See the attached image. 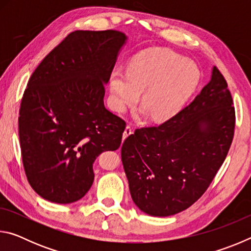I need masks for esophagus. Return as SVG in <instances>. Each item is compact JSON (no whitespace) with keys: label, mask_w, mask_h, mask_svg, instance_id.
<instances>
[{"label":"esophagus","mask_w":251,"mask_h":251,"mask_svg":"<svg viewBox=\"0 0 251 251\" xmlns=\"http://www.w3.org/2000/svg\"><path fill=\"white\" fill-rule=\"evenodd\" d=\"M131 134H133V128H131V127H130L129 125H127V126L125 127L124 133H123V139L127 138V137H128V136L131 135Z\"/></svg>","instance_id":"esophagus-1"}]
</instances>
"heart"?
I'll list each match as a JSON object with an SVG mask.
<instances>
[{"instance_id": "heart-1", "label": "heart", "mask_w": 251, "mask_h": 251, "mask_svg": "<svg viewBox=\"0 0 251 251\" xmlns=\"http://www.w3.org/2000/svg\"><path fill=\"white\" fill-rule=\"evenodd\" d=\"M199 76L197 66L174 50H145L131 59L127 72H112L110 105L116 113H124L141 93V114H151L154 121L168 120L193 94Z\"/></svg>"}]
</instances>
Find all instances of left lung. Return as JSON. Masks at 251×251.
Returning a JSON list of instances; mask_svg holds the SVG:
<instances>
[{
  "label": "left lung",
  "instance_id": "8db88e82",
  "mask_svg": "<svg viewBox=\"0 0 251 251\" xmlns=\"http://www.w3.org/2000/svg\"><path fill=\"white\" fill-rule=\"evenodd\" d=\"M227 82L212 67L209 83L158 127L136 129L122 146L130 196L147 215L178 214L202 196L230 148L235 108Z\"/></svg>",
  "mask_w": 251,
  "mask_h": 251
}]
</instances>
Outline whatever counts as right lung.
<instances>
[{"instance_id": "1", "label": "right lung", "mask_w": 251, "mask_h": 251, "mask_svg": "<svg viewBox=\"0 0 251 251\" xmlns=\"http://www.w3.org/2000/svg\"><path fill=\"white\" fill-rule=\"evenodd\" d=\"M126 42L113 29L75 31L33 72L19 135L27 180L46 201L83 198L94 181L95 159L121 146L125 122L106 109L104 95Z\"/></svg>"}]
</instances>
